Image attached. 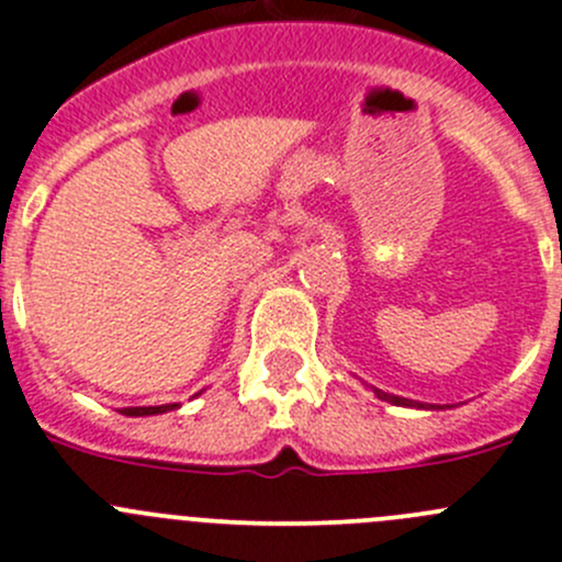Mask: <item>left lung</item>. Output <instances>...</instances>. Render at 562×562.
Instances as JSON below:
<instances>
[{"instance_id":"8db88e82","label":"left lung","mask_w":562,"mask_h":562,"mask_svg":"<svg viewBox=\"0 0 562 562\" xmlns=\"http://www.w3.org/2000/svg\"><path fill=\"white\" fill-rule=\"evenodd\" d=\"M376 396H380V400H385V402H393V405H405V407H424V405H418V402H413V400H402V396H391V393H385V391H374Z\"/></svg>"}]
</instances>
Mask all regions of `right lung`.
<instances>
[{
  "label": "right lung",
  "mask_w": 562,
  "mask_h": 562,
  "mask_svg": "<svg viewBox=\"0 0 562 562\" xmlns=\"http://www.w3.org/2000/svg\"><path fill=\"white\" fill-rule=\"evenodd\" d=\"M177 405H157V407H124V416H155V413L175 411Z\"/></svg>",
  "instance_id": "right-lung-1"
}]
</instances>
